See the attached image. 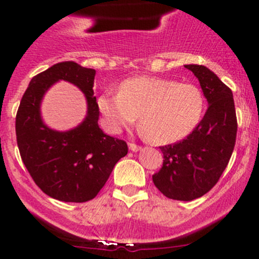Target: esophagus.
Returning <instances> with one entry per match:
<instances>
[{"label":"esophagus","mask_w":259,"mask_h":259,"mask_svg":"<svg viewBox=\"0 0 259 259\" xmlns=\"http://www.w3.org/2000/svg\"><path fill=\"white\" fill-rule=\"evenodd\" d=\"M129 149L132 151H138V150H140V146L139 145H137V144H134V143H129Z\"/></svg>","instance_id":"esophagus-1"}]
</instances>
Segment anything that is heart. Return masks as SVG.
Wrapping results in <instances>:
<instances>
[{"label":"heart","mask_w":259,"mask_h":259,"mask_svg":"<svg viewBox=\"0 0 259 259\" xmlns=\"http://www.w3.org/2000/svg\"><path fill=\"white\" fill-rule=\"evenodd\" d=\"M98 108L110 133L121 132L140 115V126L149 140L169 144L184 139L197 127L204 98L193 83L139 76L125 80L119 93L101 94Z\"/></svg>","instance_id":"b5f03b06"}]
</instances>
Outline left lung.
Masks as SVG:
<instances>
[{"label": "left lung", "instance_id": "1", "mask_svg": "<svg viewBox=\"0 0 259 259\" xmlns=\"http://www.w3.org/2000/svg\"><path fill=\"white\" fill-rule=\"evenodd\" d=\"M199 80L208 109L194 130L182 142L160 146L163 166L153 176L166 198L197 199L217 184L233 153L237 116L232 90L208 67L184 65Z\"/></svg>", "mask_w": 259, "mask_h": 259}]
</instances>
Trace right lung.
<instances>
[{"mask_svg": "<svg viewBox=\"0 0 259 259\" xmlns=\"http://www.w3.org/2000/svg\"><path fill=\"white\" fill-rule=\"evenodd\" d=\"M95 70L64 61L30 81L16 115V138L23 164L45 194L61 202L82 203L98 195L115 164L127 154L124 140L99 127V108L94 96ZM60 79L74 83L84 93L88 113L82 123L57 132L43 122L40 101Z\"/></svg>", "mask_w": 259, "mask_h": 259, "instance_id": "add662e5", "label": "right lung"}]
</instances>
